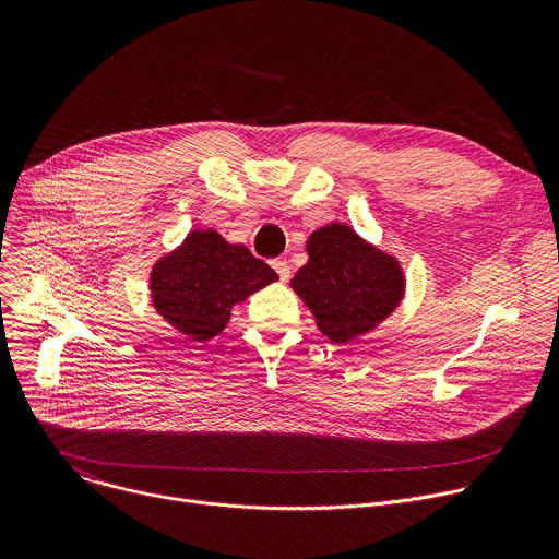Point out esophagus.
Masks as SVG:
<instances>
[{"label": "esophagus", "instance_id": "obj_1", "mask_svg": "<svg viewBox=\"0 0 559 559\" xmlns=\"http://www.w3.org/2000/svg\"><path fill=\"white\" fill-rule=\"evenodd\" d=\"M272 267L276 270V274H278L281 281H289V265H287V261L276 259V261H272Z\"/></svg>", "mask_w": 559, "mask_h": 559}]
</instances>
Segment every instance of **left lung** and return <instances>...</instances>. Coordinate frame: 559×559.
<instances>
[{
  "label": "left lung",
  "mask_w": 559,
  "mask_h": 559,
  "mask_svg": "<svg viewBox=\"0 0 559 559\" xmlns=\"http://www.w3.org/2000/svg\"><path fill=\"white\" fill-rule=\"evenodd\" d=\"M305 250L309 259L289 285L332 343L362 338L401 307L407 289L401 261L352 225L332 221L313 229Z\"/></svg>",
  "instance_id": "left-lung-1"
}]
</instances>
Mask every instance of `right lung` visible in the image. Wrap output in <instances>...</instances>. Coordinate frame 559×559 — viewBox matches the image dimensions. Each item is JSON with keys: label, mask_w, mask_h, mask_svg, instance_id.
I'll return each instance as SVG.
<instances>
[{"label": "right lung", "mask_w": 559, "mask_h": 559, "mask_svg": "<svg viewBox=\"0 0 559 559\" xmlns=\"http://www.w3.org/2000/svg\"><path fill=\"white\" fill-rule=\"evenodd\" d=\"M278 281V274L241 243L207 227L158 257L150 270V300L156 313L194 343L218 336L234 305Z\"/></svg>", "instance_id": "add662e5"}]
</instances>
